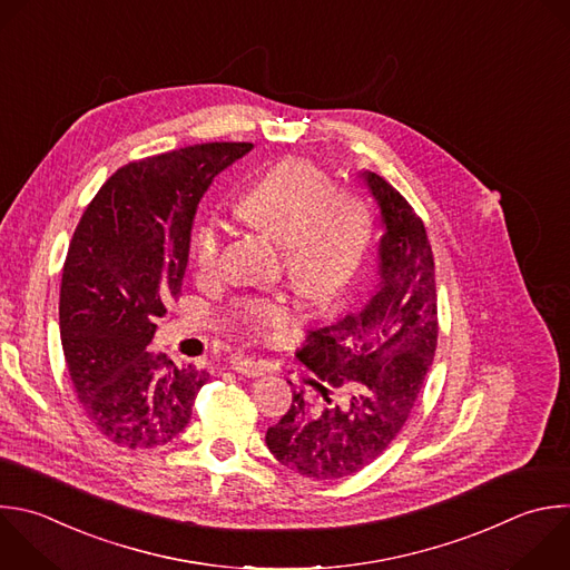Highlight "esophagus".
<instances>
[{
  "label": "esophagus",
  "instance_id": "obj_1",
  "mask_svg": "<svg viewBox=\"0 0 570 570\" xmlns=\"http://www.w3.org/2000/svg\"><path fill=\"white\" fill-rule=\"evenodd\" d=\"M230 366L242 373V375H248V377H257V375H264V364L253 360V357H233Z\"/></svg>",
  "mask_w": 570,
  "mask_h": 570
}]
</instances>
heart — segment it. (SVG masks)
<instances>
[{
	"instance_id": "obj_1",
	"label": "heart",
	"mask_w": 570,
	"mask_h": 570,
	"mask_svg": "<svg viewBox=\"0 0 570 570\" xmlns=\"http://www.w3.org/2000/svg\"><path fill=\"white\" fill-rule=\"evenodd\" d=\"M237 215L282 244V266L291 286L328 302L355 275L371 237L364 202L348 187L331 185L328 174L306 158H286L264 171L237 202ZM224 237L215 224H202L189 242V259L202 282L219 273ZM237 317L255 333L282 328L291 308L275 299L248 297Z\"/></svg>"
}]
</instances>
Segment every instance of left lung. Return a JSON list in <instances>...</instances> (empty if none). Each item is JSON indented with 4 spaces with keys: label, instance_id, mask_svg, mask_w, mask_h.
Wrapping results in <instances>:
<instances>
[{
    "label": "left lung",
    "instance_id": "left-lung-1",
    "mask_svg": "<svg viewBox=\"0 0 570 570\" xmlns=\"http://www.w3.org/2000/svg\"><path fill=\"white\" fill-rule=\"evenodd\" d=\"M362 178L383 217L381 279L357 306L311 331L297 351L326 405L313 407L304 392H293L288 412L266 432L282 465L317 481L351 476L392 445L419 401L439 340L425 226L383 176L362 171Z\"/></svg>",
    "mask_w": 570,
    "mask_h": 570
}]
</instances>
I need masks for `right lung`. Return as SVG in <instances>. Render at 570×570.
<instances>
[{
	"mask_svg": "<svg viewBox=\"0 0 570 570\" xmlns=\"http://www.w3.org/2000/svg\"><path fill=\"white\" fill-rule=\"evenodd\" d=\"M253 142H204L116 169L87 206L62 268L60 337L91 425L120 448H156L193 416L210 373L147 351L180 293L197 206Z\"/></svg>",
	"mask_w": 570,
	"mask_h": 570,
	"instance_id": "obj_1",
	"label": "right lung"
}]
</instances>
